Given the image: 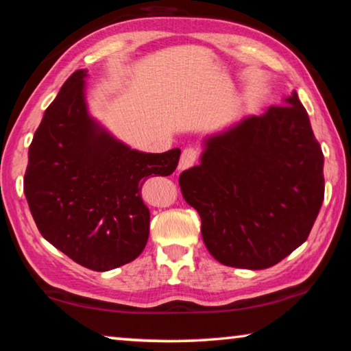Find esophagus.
<instances>
[{
	"label": "esophagus",
	"instance_id": "esophagus-1",
	"mask_svg": "<svg viewBox=\"0 0 351 351\" xmlns=\"http://www.w3.org/2000/svg\"><path fill=\"white\" fill-rule=\"evenodd\" d=\"M198 158V152L195 150V148H186V150L182 152L181 158H180V164H178V170H186L189 167H192L197 161Z\"/></svg>",
	"mask_w": 351,
	"mask_h": 351
}]
</instances>
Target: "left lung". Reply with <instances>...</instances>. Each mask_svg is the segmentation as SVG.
Listing matches in <instances>:
<instances>
[{"label":"left lung","mask_w":351,"mask_h":351,"mask_svg":"<svg viewBox=\"0 0 351 351\" xmlns=\"http://www.w3.org/2000/svg\"><path fill=\"white\" fill-rule=\"evenodd\" d=\"M199 161L180 186L219 263L271 268L305 243L324 201V154L295 91L207 134Z\"/></svg>","instance_id":"obj_1"}]
</instances>
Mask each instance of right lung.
Here are the masks:
<instances>
[{"label": "right lung", "mask_w": 351, "mask_h": 351, "mask_svg": "<svg viewBox=\"0 0 351 351\" xmlns=\"http://www.w3.org/2000/svg\"><path fill=\"white\" fill-rule=\"evenodd\" d=\"M88 75L75 71L46 108L29 147L25 195L45 240L85 268L110 271L144 251L142 182L173 173L181 150L145 153L119 141L88 110Z\"/></svg>", "instance_id": "1"}]
</instances>
